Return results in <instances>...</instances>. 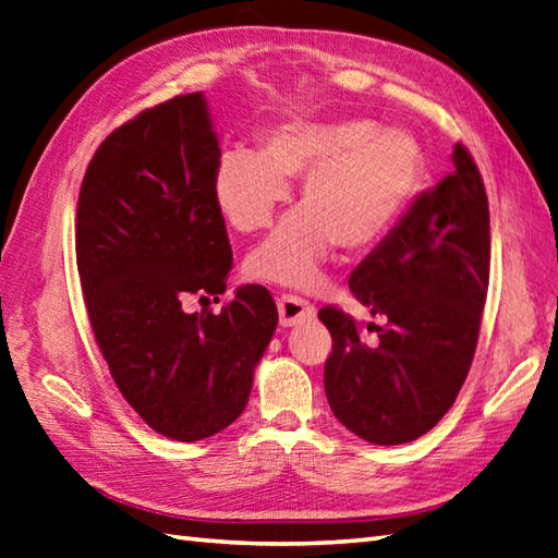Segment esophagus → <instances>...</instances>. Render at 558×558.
I'll return each mask as SVG.
<instances>
[{"mask_svg":"<svg viewBox=\"0 0 558 558\" xmlns=\"http://www.w3.org/2000/svg\"><path fill=\"white\" fill-rule=\"evenodd\" d=\"M278 313H280L282 327L302 325V323H308L316 318V308H313V304H308L304 296L288 294V292H282L278 296Z\"/></svg>","mask_w":558,"mask_h":558,"instance_id":"obj_1","label":"esophagus"}]
</instances>
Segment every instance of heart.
<instances>
[{
  "label": "heart",
  "mask_w": 558,
  "mask_h": 558,
  "mask_svg": "<svg viewBox=\"0 0 558 558\" xmlns=\"http://www.w3.org/2000/svg\"><path fill=\"white\" fill-rule=\"evenodd\" d=\"M426 174L420 138L359 118L280 122L262 138V153L235 148L214 169V197L240 233L268 226L302 180V205L250 254L256 280L311 288L339 242L369 250L387 235L417 197Z\"/></svg>",
  "instance_id": "1"
}]
</instances>
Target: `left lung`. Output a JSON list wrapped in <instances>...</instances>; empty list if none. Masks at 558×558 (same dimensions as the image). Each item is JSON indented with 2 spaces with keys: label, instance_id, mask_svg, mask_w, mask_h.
Masks as SVG:
<instances>
[{
  "label": "left lung",
  "instance_id": "left-lung-1",
  "mask_svg": "<svg viewBox=\"0 0 558 558\" xmlns=\"http://www.w3.org/2000/svg\"><path fill=\"white\" fill-rule=\"evenodd\" d=\"M452 174L424 191L355 266L353 296L373 316V344L349 313L318 318L332 335L325 396L349 432L375 446L410 442L452 408L474 361L490 280V211L474 157L457 143Z\"/></svg>",
  "mask_w": 558,
  "mask_h": 558
}]
</instances>
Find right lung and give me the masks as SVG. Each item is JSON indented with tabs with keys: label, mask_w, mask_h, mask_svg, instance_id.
Instances as JSON below:
<instances>
[{
	"label": "right lung",
	"mask_w": 558,
	"mask_h": 558,
	"mask_svg": "<svg viewBox=\"0 0 558 558\" xmlns=\"http://www.w3.org/2000/svg\"><path fill=\"white\" fill-rule=\"evenodd\" d=\"M221 160L199 92L141 110L84 171L75 252L87 316L124 401L181 442L233 424L278 325L264 284L219 313L191 296L226 292L233 252L214 197Z\"/></svg>",
	"instance_id": "add662e5"
}]
</instances>
